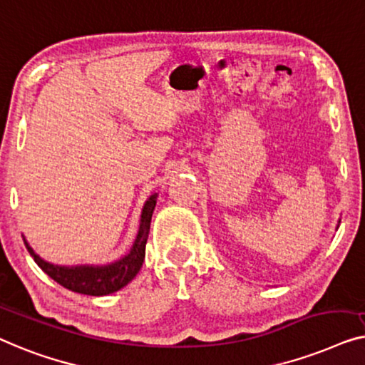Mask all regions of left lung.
I'll return each mask as SVG.
<instances>
[{"label": "left lung", "instance_id": "left-lung-1", "mask_svg": "<svg viewBox=\"0 0 365 365\" xmlns=\"http://www.w3.org/2000/svg\"><path fill=\"white\" fill-rule=\"evenodd\" d=\"M339 223H341V220H339V222H337V228H339Z\"/></svg>", "mask_w": 365, "mask_h": 365}]
</instances>
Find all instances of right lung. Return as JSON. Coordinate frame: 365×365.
I'll return each mask as SVG.
<instances>
[{
	"instance_id": "obj_1",
	"label": "right lung",
	"mask_w": 365,
	"mask_h": 365,
	"mask_svg": "<svg viewBox=\"0 0 365 365\" xmlns=\"http://www.w3.org/2000/svg\"><path fill=\"white\" fill-rule=\"evenodd\" d=\"M157 193H152L145 200L140 213V223H138V232L135 240L130 246L129 253L122 258L112 261L107 264H76V266H63L53 264L49 261L41 258L36 251L31 248L28 240L24 238V245L33 256L36 264L44 271L49 278H53L56 283L64 286L66 289H71L79 294L87 296H107L112 292L122 289L130 281L135 278L138 271L142 268L143 258H145V245L150 232L152 213L157 205Z\"/></svg>"
}]
</instances>
